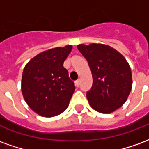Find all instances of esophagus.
Segmentation results:
<instances>
[{"label":"esophagus","instance_id":"34e87169","mask_svg":"<svg viewBox=\"0 0 149 149\" xmlns=\"http://www.w3.org/2000/svg\"><path fill=\"white\" fill-rule=\"evenodd\" d=\"M75 85L77 87H79V85H80V80H77V81H75Z\"/></svg>","mask_w":149,"mask_h":149}]
</instances>
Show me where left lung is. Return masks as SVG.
Returning a JSON list of instances; mask_svg holds the SVG:
<instances>
[{
    "mask_svg": "<svg viewBox=\"0 0 149 149\" xmlns=\"http://www.w3.org/2000/svg\"><path fill=\"white\" fill-rule=\"evenodd\" d=\"M77 49L87 60L93 80L86 94L89 105L100 113L115 112L125 103L132 86L128 61L117 50L104 44H81Z\"/></svg>",
    "mask_w": 149,
    "mask_h": 149,
    "instance_id": "8db88e82",
    "label": "left lung"
}]
</instances>
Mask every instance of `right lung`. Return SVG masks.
Here are the masks:
<instances>
[{"label":"right lung","mask_w":149,"mask_h":149,"mask_svg":"<svg viewBox=\"0 0 149 149\" xmlns=\"http://www.w3.org/2000/svg\"><path fill=\"white\" fill-rule=\"evenodd\" d=\"M72 49L70 45L40 52L24 66L21 92L33 112L52 117L64 112L75 91L63 63Z\"/></svg>","instance_id":"right-lung-1"}]
</instances>
